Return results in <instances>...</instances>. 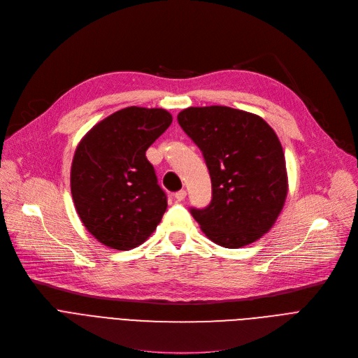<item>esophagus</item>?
<instances>
[{
  "label": "esophagus",
  "mask_w": 358,
  "mask_h": 358,
  "mask_svg": "<svg viewBox=\"0 0 358 358\" xmlns=\"http://www.w3.org/2000/svg\"><path fill=\"white\" fill-rule=\"evenodd\" d=\"M185 196H187V192H185V190H180V192H177V193L174 194V197L177 199V201H182V200L185 199Z\"/></svg>",
  "instance_id": "1"
}]
</instances>
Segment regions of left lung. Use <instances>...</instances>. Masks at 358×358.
<instances>
[{
    "label": "left lung",
    "mask_w": 358,
    "mask_h": 358,
    "mask_svg": "<svg viewBox=\"0 0 358 358\" xmlns=\"http://www.w3.org/2000/svg\"><path fill=\"white\" fill-rule=\"evenodd\" d=\"M177 119L200 148L212 180L210 204L190 209L206 236L241 248L267 234L287 196L275 131L259 116L227 106L189 107Z\"/></svg>",
    "instance_id": "left-lung-1"
}]
</instances>
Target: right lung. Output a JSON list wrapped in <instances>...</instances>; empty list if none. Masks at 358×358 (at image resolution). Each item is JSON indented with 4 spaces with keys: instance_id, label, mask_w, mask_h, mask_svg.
Returning <instances> with one entry per match:
<instances>
[{
    "instance_id": "right-lung-1",
    "label": "right lung",
    "mask_w": 358,
    "mask_h": 358,
    "mask_svg": "<svg viewBox=\"0 0 358 358\" xmlns=\"http://www.w3.org/2000/svg\"><path fill=\"white\" fill-rule=\"evenodd\" d=\"M171 122L164 108L126 107L97 123L77 146L73 204L87 231L106 247L135 248L161 222L166 194L145 154Z\"/></svg>"
}]
</instances>
